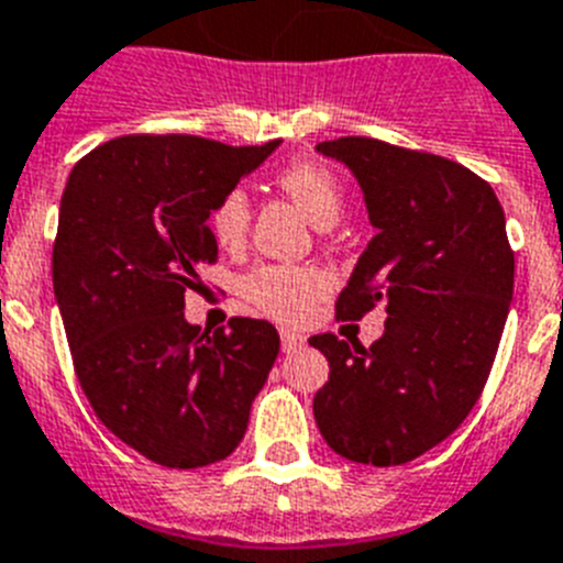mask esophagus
I'll return each mask as SVG.
<instances>
[{"label":"esophagus","instance_id":"1","mask_svg":"<svg viewBox=\"0 0 563 563\" xmlns=\"http://www.w3.org/2000/svg\"><path fill=\"white\" fill-rule=\"evenodd\" d=\"M302 345H306V340H302L300 334H295V331H280L283 354H295V351H300Z\"/></svg>","mask_w":563,"mask_h":563}]
</instances>
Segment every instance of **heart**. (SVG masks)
<instances>
[{
    "mask_svg": "<svg viewBox=\"0 0 563 563\" xmlns=\"http://www.w3.org/2000/svg\"><path fill=\"white\" fill-rule=\"evenodd\" d=\"M277 184L306 209L317 227L329 229L342 214L340 180L311 164L295 161L277 173ZM252 223V200L243 187H232L218 198L209 212V232L221 249H241ZM331 288V277L317 266H288V263H261L241 277L238 291L249 309L277 322L309 320L317 302Z\"/></svg>",
    "mask_w": 563,
    "mask_h": 563,
    "instance_id": "obj_1",
    "label": "heart"
}]
</instances>
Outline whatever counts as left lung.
Segmentation results:
<instances>
[{"label": "left lung", "mask_w": 563, "mask_h": 563, "mask_svg": "<svg viewBox=\"0 0 563 563\" xmlns=\"http://www.w3.org/2000/svg\"><path fill=\"white\" fill-rule=\"evenodd\" d=\"M317 153L354 173L376 229L336 320H363L379 302L388 311L371 349L309 340L331 368L314 394L317 428L351 462L405 464L451 437L490 376L516 272L505 209L485 178L442 155L363 135Z\"/></svg>", "instance_id": "left-lung-1"}]
</instances>
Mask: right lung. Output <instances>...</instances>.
Segmentation results:
<instances>
[{
  "label": "right lung",
  "instance_id": "obj_1",
  "mask_svg": "<svg viewBox=\"0 0 563 563\" xmlns=\"http://www.w3.org/2000/svg\"><path fill=\"white\" fill-rule=\"evenodd\" d=\"M280 146L198 135H121L67 178L53 291L96 417L150 462L192 471L241 444L280 351L266 320L214 334L184 320L198 268L218 261L209 212Z\"/></svg>",
  "mask_w": 563,
  "mask_h": 563
}]
</instances>
